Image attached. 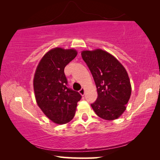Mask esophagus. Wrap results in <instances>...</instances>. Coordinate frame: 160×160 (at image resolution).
<instances>
[{
  "label": "esophagus",
  "mask_w": 160,
  "mask_h": 160,
  "mask_svg": "<svg viewBox=\"0 0 160 160\" xmlns=\"http://www.w3.org/2000/svg\"><path fill=\"white\" fill-rule=\"evenodd\" d=\"M85 88H82V89H81V90L79 91V93H80L82 96H84V94H85Z\"/></svg>",
  "instance_id": "1"
}]
</instances>
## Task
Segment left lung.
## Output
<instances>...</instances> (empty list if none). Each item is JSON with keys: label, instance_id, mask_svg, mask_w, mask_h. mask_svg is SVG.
<instances>
[{"label": "left lung", "instance_id": "obj_1", "mask_svg": "<svg viewBox=\"0 0 160 160\" xmlns=\"http://www.w3.org/2000/svg\"><path fill=\"white\" fill-rule=\"evenodd\" d=\"M81 55L92 75L98 94L91 107L103 119L118 118L126 110L131 94L125 68L112 54L99 48L82 51Z\"/></svg>", "mask_w": 160, "mask_h": 160}]
</instances>
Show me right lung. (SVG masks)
Returning a JSON list of instances; mask_svg holds the SVG:
<instances>
[{
	"mask_svg": "<svg viewBox=\"0 0 160 160\" xmlns=\"http://www.w3.org/2000/svg\"><path fill=\"white\" fill-rule=\"evenodd\" d=\"M73 48H54L43 56L34 77V90L38 106L47 117L57 124L73 118L81 95L68 88L64 68L75 58Z\"/></svg>",
	"mask_w": 160,
	"mask_h": 160,
	"instance_id": "add662e5",
	"label": "right lung"
}]
</instances>
